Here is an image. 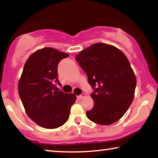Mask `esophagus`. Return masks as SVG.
<instances>
[{
  "label": "esophagus",
  "instance_id": "obj_1",
  "mask_svg": "<svg viewBox=\"0 0 158 158\" xmlns=\"http://www.w3.org/2000/svg\"><path fill=\"white\" fill-rule=\"evenodd\" d=\"M84 96H85V93H81V95H79L77 96V99H78V100H81V99L84 98Z\"/></svg>",
  "mask_w": 158,
  "mask_h": 158
}]
</instances>
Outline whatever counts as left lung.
Wrapping results in <instances>:
<instances>
[{"label":"left lung","mask_w":158,"mask_h":158,"mask_svg":"<svg viewBox=\"0 0 158 158\" xmlns=\"http://www.w3.org/2000/svg\"><path fill=\"white\" fill-rule=\"evenodd\" d=\"M75 59L86 73L93 92L90 121L111 125L122 118L132 104L137 79L127 57L112 45L96 43L81 51Z\"/></svg>","instance_id":"obj_1"}]
</instances>
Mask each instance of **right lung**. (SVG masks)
<instances>
[{
    "mask_svg": "<svg viewBox=\"0 0 158 158\" xmlns=\"http://www.w3.org/2000/svg\"><path fill=\"white\" fill-rule=\"evenodd\" d=\"M68 53L47 47L33 53L23 67L18 84L19 95L32 121L44 128L54 129L65 124L72 105L73 93L56 90L58 65Z\"/></svg>",
    "mask_w": 158,
    "mask_h": 158,
    "instance_id": "add662e5",
    "label": "right lung"
}]
</instances>
